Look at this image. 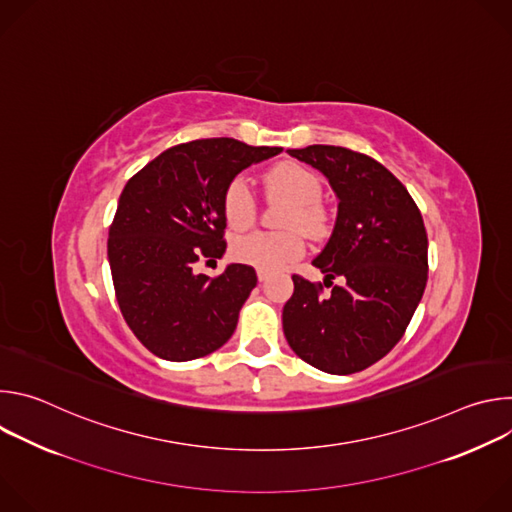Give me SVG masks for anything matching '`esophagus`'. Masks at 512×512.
<instances>
[{"mask_svg":"<svg viewBox=\"0 0 512 512\" xmlns=\"http://www.w3.org/2000/svg\"><path fill=\"white\" fill-rule=\"evenodd\" d=\"M267 277H269V273H267L265 269H257V279H259V281H265Z\"/></svg>","mask_w":512,"mask_h":512,"instance_id":"esophagus-1","label":"esophagus"}]
</instances>
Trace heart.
Returning a JSON list of instances; mask_svg holds the SVG:
<instances>
[{
    "instance_id": "obj_1",
    "label": "heart",
    "mask_w": 512,
    "mask_h": 512,
    "mask_svg": "<svg viewBox=\"0 0 512 512\" xmlns=\"http://www.w3.org/2000/svg\"><path fill=\"white\" fill-rule=\"evenodd\" d=\"M267 184L285 200L291 210L283 218L285 229H302L314 235L322 227V184L318 176L300 164H281L269 172ZM255 198L249 184L237 178L229 184L223 198L225 221L233 231H245L255 221ZM304 241L298 233H249L239 237L231 253L237 261L257 269L275 271L294 263L304 255Z\"/></svg>"
}]
</instances>
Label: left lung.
<instances>
[{
    "label": "left lung",
    "mask_w": 512,
    "mask_h": 512,
    "mask_svg": "<svg viewBox=\"0 0 512 512\" xmlns=\"http://www.w3.org/2000/svg\"><path fill=\"white\" fill-rule=\"evenodd\" d=\"M322 172L338 200L320 255L330 296L294 275L283 334L302 360L330 375H352L381 360L409 326L427 281V235L405 186L373 158L336 145L289 150Z\"/></svg>",
    "instance_id": "obj_1"
}]
</instances>
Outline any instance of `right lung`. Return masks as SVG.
<instances>
[{
    "label": "right lung",
    "instance_id": "1",
    "mask_svg": "<svg viewBox=\"0 0 512 512\" xmlns=\"http://www.w3.org/2000/svg\"><path fill=\"white\" fill-rule=\"evenodd\" d=\"M281 154L231 137L166 150L123 188L107 255L117 304L139 342L164 360L184 362L221 348L257 285L249 265L229 263L216 279L194 263L227 251L223 198L249 166Z\"/></svg>",
    "mask_w": 512,
    "mask_h": 512
}]
</instances>
